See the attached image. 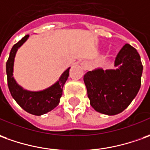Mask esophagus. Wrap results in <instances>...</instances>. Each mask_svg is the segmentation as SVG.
<instances>
[{
	"label": "esophagus",
	"instance_id": "34e87169",
	"mask_svg": "<svg viewBox=\"0 0 150 150\" xmlns=\"http://www.w3.org/2000/svg\"><path fill=\"white\" fill-rule=\"evenodd\" d=\"M81 66H82V69H84V70H86L87 68H88V66H87V63H86V62H83V63L81 64Z\"/></svg>",
	"mask_w": 150,
	"mask_h": 150
}]
</instances>
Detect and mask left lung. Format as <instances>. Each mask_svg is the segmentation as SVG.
Wrapping results in <instances>:
<instances>
[{
	"mask_svg": "<svg viewBox=\"0 0 150 150\" xmlns=\"http://www.w3.org/2000/svg\"><path fill=\"white\" fill-rule=\"evenodd\" d=\"M114 67V69H93L83 78L91 107L109 116L122 112L135 99L143 72L140 54L129 44L117 54Z\"/></svg>",
	"mask_w": 150,
	"mask_h": 150,
	"instance_id": "8db88e82",
	"label": "left lung"
}]
</instances>
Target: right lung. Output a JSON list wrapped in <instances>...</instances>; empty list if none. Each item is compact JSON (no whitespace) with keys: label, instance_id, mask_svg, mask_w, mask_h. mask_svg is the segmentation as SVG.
I'll return each mask as SVG.
<instances>
[{"label":"right lung","instance_id":"add662e5","mask_svg":"<svg viewBox=\"0 0 150 150\" xmlns=\"http://www.w3.org/2000/svg\"><path fill=\"white\" fill-rule=\"evenodd\" d=\"M29 35H26L14 46L10 52V56L6 62V74L8 87L14 100L23 109L31 114L41 116L53 110L62 96L63 87L69 76V69H66L53 85L42 91H28L18 84L14 77V65L15 55L18 50L28 39Z\"/></svg>","mask_w":150,"mask_h":150}]
</instances>
